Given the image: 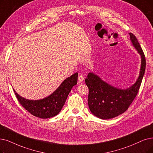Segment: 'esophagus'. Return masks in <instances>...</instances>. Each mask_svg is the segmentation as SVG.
<instances>
[{"mask_svg": "<svg viewBox=\"0 0 153 153\" xmlns=\"http://www.w3.org/2000/svg\"><path fill=\"white\" fill-rule=\"evenodd\" d=\"M83 80H84V76H83V75H80L78 76V80L79 82L82 83V82L83 81Z\"/></svg>", "mask_w": 153, "mask_h": 153, "instance_id": "obj_1", "label": "esophagus"}]
</instances>
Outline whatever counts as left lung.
<instances>
[{
    "label": "left lung",
    "mask_w": 153,
    "mask_h": 153,
    "mask_svg": "<svg viewBox=\"0 0 153 153\" xmlns=\"http://www.w3.org/2000/svg\"><path fill=\"white\" fill-rule=\"evenodd\" d=\"M132 45L140 56V67L136 82L127 88L110 85L92 71L88 73L85 83L89 89L88 104L90 112L101 119H109L123 114L135 99L146 69V59L136 36L129 33Z\"/></svg>",
    "instance_id": "left-lung-1"
}]
</instances>
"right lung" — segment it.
I'll use <instances>...</instances> for the list:
<instances>
[{"mask_svg": "<svg viewBox=\"0 0 153 153\" xmlns=\"http://www.w3.org/2000/svg\"><path fill=\"white\" fill-rule=\"evenodd\" d=\"M78 75L76 72L66 78L52 94L39 100L25 99L13 90L18 101L29 113L41 119L51 118L58 114L62 109L71 88L77 84Z\"/></svg>", "mask_w": 153, "mask_h": 153, "instance_id": "obj_1", "label": "right lung"}]
</instances>
